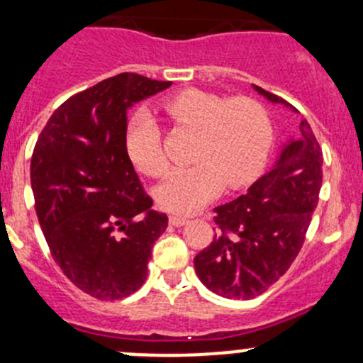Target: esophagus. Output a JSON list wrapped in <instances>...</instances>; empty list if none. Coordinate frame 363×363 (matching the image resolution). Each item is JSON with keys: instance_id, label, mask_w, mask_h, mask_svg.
I'll use <instances>...</instances> for the list:
<instances>
[{"instance_id": "1", "label": "esophagus", "mask_w": 363, "mask_h": 363, "mask_svg": "<svg viewBox=\"0 0 363 363\" xmlns=\"http://www.w3.org/2000/svg\"><path fill=\"white\" fill-rule=\"evenodd\" d=\"M188 223V218L184 216H170V225L172 226H182Z\"/></svg>"}]
</instances>
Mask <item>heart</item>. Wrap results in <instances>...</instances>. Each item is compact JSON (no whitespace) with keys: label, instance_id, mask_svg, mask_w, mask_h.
<instances>
[{"label":"heart","instance_id":"b5f03b06","mask_svg":"<svg viewBox=\"0 0 363 363\" xmlns=\"http://www.w3.org/2000/svg\"><path fill=\"white\" fill-rule=\"evenodd\" d=\"M174 126L195 133L189 167L175 168L156 191L164 211L191 214L221 193L223 186L237 189L255 179L272 140L267 108L250 96L226 100L203 89H182L160 104ZM126 151L142 174L163 177L168 160L161 145L158 124L149 116L131 121Z\"/></svg>","mask_w":363,"mask_h":363}]
</instances>
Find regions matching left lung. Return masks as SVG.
<instances>
[{
	"mask_svg": "<svg viewBox=\"0 0 363 363\" xmlns=\"http://www.w3.org/2000/svg\"><path fill=\"white\" fill-rule=\"evenodd\" d=\"M272 104L283 98L255 86ZM323 152L306 119L246 195L214 208L218 233L195 256L199 279L225 298L250 300L284 276L302 250L323 181Z\"/></svg>",
	"mask_w": 363,
	"mask_h": 363,
	"instance_id": "obj_1",
	"label": "left lung"
}]
</instances>
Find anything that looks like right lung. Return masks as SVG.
Returning a JSON list of instances; mask_svg holds the SVG:
<instances>
[{"mask_svg":"<svg viewBox=\"0 0 363 363\" xmlns=\"http://www.w3.org/2000/svg\"><path fill=\"white\" fill-rule=\"evenodd\" d=\"M172 82L119 73L73 94L47 121L31 156V188L54 262L84 294L119 300L147 277L167 230L126 151L128 111Z\"/></svg>","mask_w":363,"mask_h":363,"instance_id":"add662e5","label":"right lung"}]
</instances>
